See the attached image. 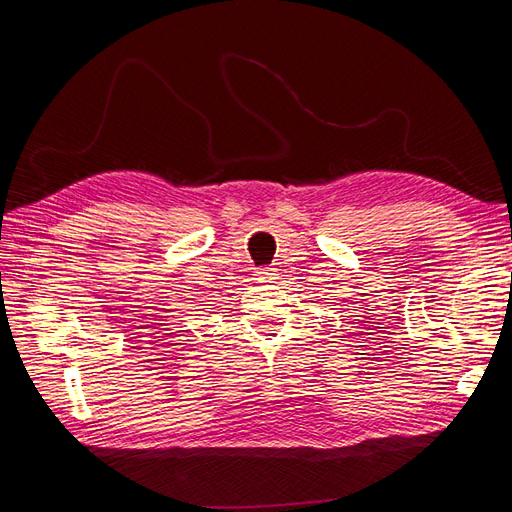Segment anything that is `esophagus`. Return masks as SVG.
I'll return each mask as SVG.
<instances>
[{"instance_id":"34e87169","label":"esophagus","mask_w":512,"mask_h":512,"mask_svg":"<svg viewBox=\"0 0 512 512\" xmlns=\"http://www.w3.org/2000/svg\"><path fill=\"white\" fill-rule=\"evenodd\" d=\"M273 280H277V273H275V269H271V267H265V269H258V282H273Z\"/></svg>"}]
</instances>
